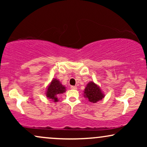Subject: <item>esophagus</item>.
I'll return each mask as SVG.
<instances>
[{"mask_svg":"<svg viewBox=\"0 0 147 147\" xmlns=\"http://www.w3.org/2000/svg\"><path fill=\"white\" fill-rule=\"evenodd\" d=\"M71 89H72V90H76V89H77V87H76V86H71Z\"/></svg>","mask_w":147,"mask_h":147,"instance_id":"34e87169","label":"esophagus"}]
</instances>
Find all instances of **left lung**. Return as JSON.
<instances>
[{
    "instance_id": "left-lung-1",
    "label": "left lung",
    "mask_w": 147,
    "mask_h": 147,
    "mask_svg": "<svg viewBox=\"0 0 147 147\" xmlns=\"http://www.w3.org/2000/svg\"><path fill=\"white\" fill-rule=\"evenodd\" d=\"M84 97L87 98L89 102L92 103H96L101 100L104 97V95L97 84L90 82L84 90Z\"/></svg>"
}]
</instances>
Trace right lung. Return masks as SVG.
Masks as SVG:
<instances>
[{
  "label": "right lung",
  "mask_w": 147,
  "mask_h": 147,
  "mask_svg": "<svg viewBox=\"0 0 147 147\" xmlns=\"http://www.w3.org/2000/svg\"><path fill=\"white\" fill-rule=\"evenodd\" d=\"M65 90V87L60 83L59 80L57 79H53L48 86L46 92V96L49 99H51L56 102L58 101L57 96L64 93Z\"/></svg>",
  "instance_id": "1"
}]
</instances>
